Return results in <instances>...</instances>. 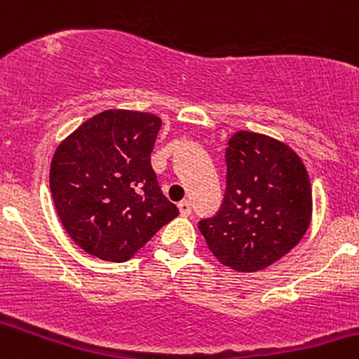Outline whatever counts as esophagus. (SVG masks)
Wrapping results in <instances>:
<instances>
[{
	"mask_svg": "<svg viewBox=\"0 0 359 359\" xmlns=\"http://www.w3.org/2000/svg\"><path fill=\"white\" fill-rule=\"evenodd\" d=\"M179 212L180 215H184V217H187V215H191V203L187 200L180 201L179 203Z\"/></svg>",
	"mask_w": 359,
	"mask_h": 359,
	"instance_id": "34e87169",
	"label": "esophagus"
}]
</instances>
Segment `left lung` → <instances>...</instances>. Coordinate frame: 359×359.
I'll use <instances>...</instances> for the list:
<instances>
[{
    "label": "left lung",
    "mask_w": 359,
    "mask_h": 359,
    "mask_svg": "<svg viewBox=\"0 0 359 359\" xmlns=\"http://www.w3.org/2000/svg\"><path fill=\"white\" fill-rule=\"evenodd\" d=\"M226 194L200 221L215 259L235 272H259L298 245L312 219V187L300 156L268 135L236 131L226 147Z\"/></svg>",
    "instance_id": "8db88e82"
}]
</instances>
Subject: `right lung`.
I'll list each match as a JSON object with an SVG mask.
<instances>
[{
	"label": "right lung",
	"mask_w": 359,
	"mask_h": 359,
	"mask_svg": "<svg viewBox=\"0 0 359 359\" xmlns=\"http://www.w3.org/2000/svg\"><path fill=\"white\" fill-rule=\"evenodd\" d=\"M159 128L154 114L105 110L55 149L50 161L55 212L87 254L123 263L179 215L151 166Z\"/></svg>",
	"instance_id": "add662e5"
}]
</instances>
